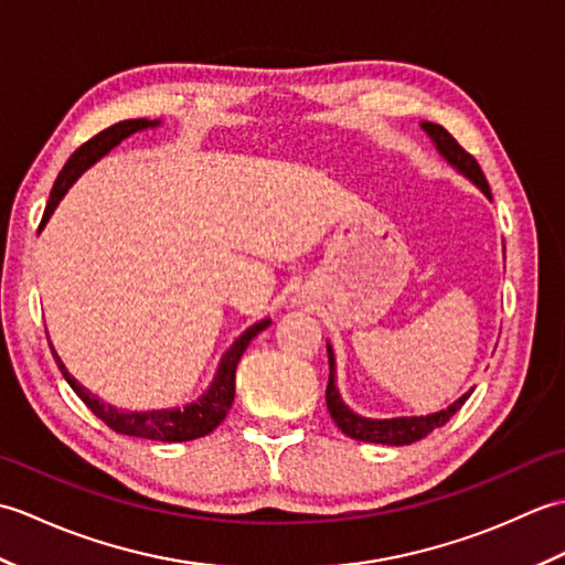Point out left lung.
<instances>
[{"label": "left lung", "mask_w": 565, "mask_h": 565, "mask_svg": "<svg viewBox=\"0 0 565 565\" xmlns=\"http://www.w3.org/2000/svg\"><path fill=\"white\" fill-rule=\"evenodd\" d=\"M423 128L427 130V136L435 140L437 150L447 158V162H451L456 170L463 172L476 186H481L483 194L490 199V186L488 179L481 170V164L476 162V158L471 152H466L456 138L449 134L447 128L439 124H423ZM328 359H330V379H328V391H326V401H328V411L347 437L359 439V441H374V444H391V447H403V444H413L425 439L431 429H437L441 425H447L449 419L461 411V405L468 401L466 393L461 395L459 401L451 403L447 411L431 413L425 417H395V419H366L359 417L356 413H352L340 398V391L334 386V356L332 350L328 347Z\"/></svg>", "instance_id": "left-lung-1"}]
</instances>
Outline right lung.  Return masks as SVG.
I'll return each instance as SVG.
<instances>
[{
    "mask_svg": "<svg viewBox=\"0 0 565 565\" xmlns=\"http://www.w3.org/2000/svg\"><path fill=\"white\" fill-rule=\"evenodd\" d=\"M160 121H146V118H130V121H118L109 128H104L102 134H97L94 138H89L84 146H79L75 152L70 154V160L65 162L63 170H60L53 191H51V199L45 203V211H43V221L41 227L45 225V221L51 218V213L55 211V206L60 203V199L65 196V191L72 186V182L87 170L89 164L97 162L102 154L109 152L114 146H118L124 138H128L130 134H136V130L142 128H150V126H158ZM269 326V320H262L257 326H252L249 330H245L239 338L235 340V344L227 350L221 359V366H218V374H215L211 388L201 395L196 403H189L184 411H148V413H124V411H116V407L102 403L97 395H92L87 388H82L79 383L67 374L65 364L60 362V356L53 350L55 356V364L57 369L63 371L65 381L75 391L82 403L89 407V411L97 415L104 425H109L118 435H126V437H140V439H154V441H189V439H199V437H206L209 431H213L218 427L227 411H231L233 398H235V369L239 356L247 350L249 340L259 334L264 328Z\"/></svg>",
    "mask_w": 565,
    "mask_h": 565,
    "instance_id": "obj_1",
    "label": "right lung"
}]
</instances>
